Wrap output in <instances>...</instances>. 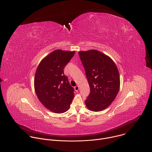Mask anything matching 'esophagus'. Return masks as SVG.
Masks as SVG:
<instances>
[{
  "label": "esophagus",
  "mask_w": 152,
  "mask_h": 152,
  "mask_svg": "<svg viewBox=\"0 0 152 152\" xmlns=\"http://www.w3.org/2000/svg\"><path fill=\"white\" fill-rule=\"evenodd\" d=\"M79 87L78 85H77V86H76L75 87V89L76 91H79Z\"/></svg>",
  "instance_id": "1"
}]
</instances>
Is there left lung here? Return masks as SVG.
Instances as JSON below:
<instances>
[{
  "mask_svg": "<svg viewBox=\"0 0 152 152\" xmlns=\"http://www.w3.org/2000/svg\"><path fill=\"white\" fill-rule=\"evenodd\" d=\"M90 87V94L85 103L93 112L108 107L115 99L120 88L117 66L110 57L97 50L79 51Z\"/></svg>",
  "mask_w": 152,
  "mask_h": 152,
  "instance_id": "1",
  "label": "left lung"
}]
</instances>
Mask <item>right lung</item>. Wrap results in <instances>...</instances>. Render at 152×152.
Segmentation results:
<instances>
[{"label":"right lung","instance_id":"obj_1","mask_svg":"<svg viewBox=\"0 0 152 152\" xmlns=\"http://www.w3.org/2000/svg\"><path fill=\"white\" fill-rule=\"evenodd\" d=\"M75 51L57 49L39 63L34 76V85L40 103L56 113L67 111L74 98V88L64 74V69Z\"/></svg>","mask_w":152,"mask_h":152}]
</instances>
